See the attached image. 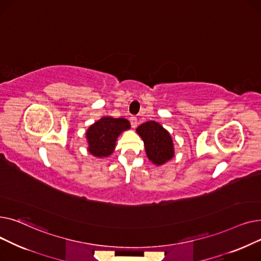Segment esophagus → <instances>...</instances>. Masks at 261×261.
Here are the masks:
<instances>
[{"instance_id":"obj_1","label":"esophagus","mask_w":261,"mask_h":261,"mask_svg":"<svg viewBox=\"0 0 261 261\" xmlns=\"http://www.w3.org/2000/svg\"><path fill=\"white\" fill-rule=\"evenodd\" d=\"M129 120H130V122H131V126H132L133 128H135L136 126H138V118H136L135 116H131Z\"/></svg>"}]
</instances>
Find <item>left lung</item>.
<instances>
[{
    "label": "left lung",
    "mask_w": 261,
    "mask_h": 261,
    "mask_svg": "<svg viewBox=\"0 0 261 261\" xmlns=\"http://www.w3.org/2000/svg\"><path fill=\"white\" fill-rule=\"evenodd\" d=\"M142 138L148 159L160 166L174 156L173 142L169 132L159 122L150 120L136 129Z\"/></svg>",
    "instance_id": "obj_1"
}]
</instances>
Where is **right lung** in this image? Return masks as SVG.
Instances as JSON below:
<instances>
[{"instance_id":"right-lung-1","label":"right lung","mask_w":261,"mask_h":261,"mask_svg":"<svg viewBox=\"0 0 261 261\" xmlns=\"http://www.w3.org/2000/svg\"><path fill=\"white\" fill-rule=\"evenodd\" d=\"M128 129H130V122L126 118L110 116L100 118L90 126L86 133L89 152L96 158H105L112 154L118 135Z\"/></svg>"}]
</instances>
